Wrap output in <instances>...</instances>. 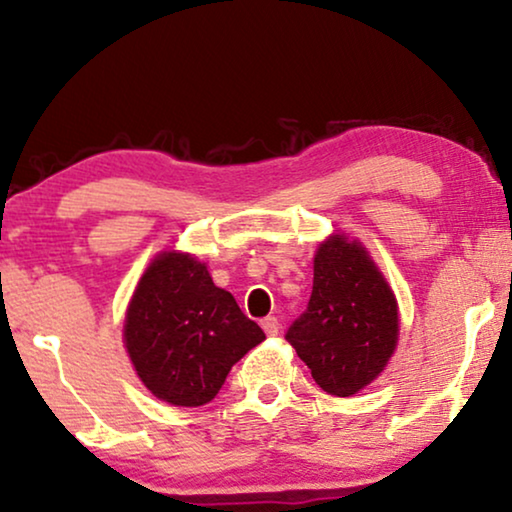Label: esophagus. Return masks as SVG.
<instances>
[{
    "mask_svg": "<svg viewBox=\"0 0 512 512\" xmlns=\"http://www.w3.org/2000/svg\"><path fill=\"white\" fill-rule=\"evenodd\" d=\"M262 330L267 332L269 337L278 335V318H276V316H267V318H262Z\"/></svg>",
    "mask_w": 512,
    "mask_h": 512,
    "instance_id": "obj_1",
    "label": "esophagus"
}]
</instances>
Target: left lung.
I'll use <instances>...</instances> for the list:
<instances>
[{
  "instance_id": "1",
  "label": "left lung",
  "mask_w": 512,
  "mask_h": 512,
  "mask_svg": "<svg viewBox=\"0 0 512 512\" xmlns=\"http://www.w3.org/2000/svg\"><path fill=\"white\" fill-rule=\"evenodd\" d=\"M285 339L325 393L349 398L379 377L398 342V304L363 245L320 243L311 299Z\"/></svg>"
}]
</instances>
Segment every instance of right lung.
<instances>
[{
    "label": "right lung",
    "mask_w": 512,
    "mask_h": 512,
    "mask_svg": "<svg viewBox=\"0 0 512 512\" xmlns=\"http://www.w3.org/2000/svg\"><path fill=\"white\" fill-rule=\"evenodd\" d=\"M124 339L135 372L156 398L199 407L220 393L231 367L264 332L231 292L217 288L206 264L163 252L140 278Z\"/></svg>",
    "instance_id": "add662e5"
}]
</instances>
